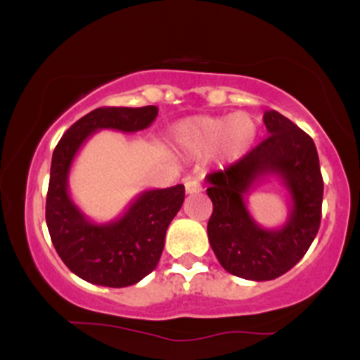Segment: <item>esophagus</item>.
I'll return each mask as SVG.
<instances>
[{
    "label": "esophagus",
    "instance_id": "obj_1",
    "mask_svg": "<svg viewBox=\"0 0 360 360\" xmlns=\"http://www.w3.org/2000/svg\"><path fill=\"white\" fill-rule=\"evenodd\" d=\"M184 188H186V193H188V194H198V193H201V189H203L198 179H188V181H186Z\"/></svg>",
    "mask_w": 360,
    "mask_h": 360
}]
</instances>
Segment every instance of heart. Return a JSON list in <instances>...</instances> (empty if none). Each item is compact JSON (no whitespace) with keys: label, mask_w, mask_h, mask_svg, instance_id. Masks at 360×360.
Segmentation results:
<instances>
[{"label":"heart","mask_w":360,"mask_h":360,"mask_svg":"<svg viewBox=\"0 0 360 360\" xmlns=\"http://www.w3.org/2000/svg\"><path fill=\"white\" fill-rule=\"evenodd\" d=\"M257 137V125L247 115L194 117L176 125V139L191 152H208L220 147L223 157L238 159Z\"/></svg>","instance_id":"heart-1"}]
</instances>
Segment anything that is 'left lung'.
I'll return each instance as SVG.
<instances>
[{
    "instance_id": "8db88e82",
    "label": "left lung",
    "mask_w": 360,
    "mask_h": 360,
    "mask_svg": "<svg viewBox=\"0 0 360 360\" xmlns=\"http://www.w3.org/2000/svg\"><path fill=\"white\" fill-rule=\"evenodd\" d=\"M269 137L223 171L206 176L213 213L210 245L230 274L249 281H271L303 259L321 220L323 179L315 143L291 120L271 110L264 113ZM267 176L281 181L290 196L287 221L264 229L246 208L251 189Z\"/></svg>"
}]
</instances>
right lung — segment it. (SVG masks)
<instances>
[{"label": "right lung", "instance_id": "right-lung-1", "mask_svg": "<svg viewBox=\"0 0 360 360\" xmlns=\"http://www.w3.org/2000/svg\"><path fill=\"white\" fill-rule=\"evenodd\" d=\"M159 108H98L77 120L62 135L52 155L45 220L62 262L91 284L125 288L155 269L169 223L184 201V186L147 189L115 220H89L69 194V172L86 140L100 130L125 134L143 130Z\"/></svg>", "mask_w": 360, "mask_h": 360}]
</instances>
